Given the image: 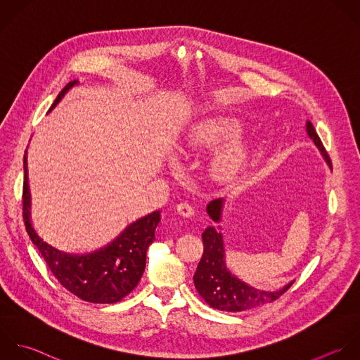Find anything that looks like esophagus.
<instances>
[{"label":"esophagus","instance_id":"1","mask_svg":"<svg viewBox=\"0 0 360 360\" xmlns=\"http://www.w3.org/2000/svg\"><path fill=\"white\" fill-rule=\"evenodd\" d=\"M176 212H178L181 216H184V217H192V216L195 214V209H193L189 203H186V202L179 203V205L176 206Z\"/></svg>","mask_w":360,"mask_h":360}]
</instances>
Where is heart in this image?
<instances>
[{"label": "heart", "instance_id": "obj_1", "mask_svg": "<svg viewBox=\"0 0 360 360\" xmlns=\"http://www.w3.org/2000/svg\"><path fill=\"white\" fill-rule=\"evenodd\" d=\"M240 131L237 122L212 116L193 123L184 137V147L186 150H206L216 148L223 143L234 139ZM245 162V148L243 144H231L214 154L212 158V172L220 181L234 178Z\"/></svg>", "mask_w": 360, "mask_h": 360}]
</instances>
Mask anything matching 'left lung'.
I'll return each mask as SVG.
<instances>
[{"label":"left lung","mask_w":360,"mask_h":360,"mask_svg":"<svg viewBox=\"0 0 360 360\" xmlns=\"http://www.w3.org/2000/svg\"><path fill=\"white\" fill-rule=\"evenodd\" d=\"M307 133L323 153L326 161L330 164V167H333L331 158L314 126L310 122H307ZM221 206L223 199H216L207 205V213L216 223L220 221ZM202 240L203 255L196 268L193 282L198 293L213 309L236 313L261 307L264 304L278 300L293 285L290 283L279 292H266L248 286L247 283L231 275L226 268L221 234L217 233L214 227H207L202 234Z\"/></svg>","instance_id":"1"}]
</instances>
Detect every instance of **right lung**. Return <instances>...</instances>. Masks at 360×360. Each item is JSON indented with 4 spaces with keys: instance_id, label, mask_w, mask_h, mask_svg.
<instances>
[{
    "instance_id": "obj_1",
    "label": "right lung",
    "mask_w": 360,
    "mask_h": 360,
    "mask_svg": "<svg viewBox=\"0 0 360 360\" xmlns=\"http://www.w3.org/2000/svg\"><path fill=\"white\" fill-rule=\"evenodd\" d=\"M77 81L68 82L57 95L51 108ZM22 216L32 243L47 264L54 278L70 293L84 302L112 304L126 297L140 282L146 268V252L154 241L160 212H154L130 224L108 247L88 255H70L46 244L33 230L29 219V189L26 155L23 157Z\"/></svg>"
}]
</instances>
